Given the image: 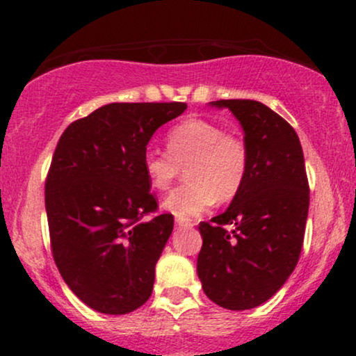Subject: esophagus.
<instances>
[{"instance_id": "34e87169", "label": "esophagus", "mask_w": 356, "mask_h": 356, "mask_svg": "<svg viewBox=\"0 0 356 356\" xmlns=\"http://www.w3.org/2000/svg\"><path fill=\"white\" fill-rule=\"evenodd\" d=\"M175 224H177L179 227H192V226H194V222H192L191 219H184V218L175 219Z\"/></svg>"}]
</instances>
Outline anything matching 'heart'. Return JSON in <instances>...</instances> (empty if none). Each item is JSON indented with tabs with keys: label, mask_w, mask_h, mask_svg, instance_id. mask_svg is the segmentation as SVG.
Instances as JSON below:
<instances>
[{
	"label": "heart",
	"mask_w": 356,
	"mask_h": 356,
	"mask_svg": "<svg viewBox=\"0 0 356 356\" xmlns=\"http://www.w3.org/2000/svg\"><path fill=\"white\" fill-rule=\"evenodd\" d=\"M165 149H147L142 167L150 186L167 191L186 170L187 181L167 195L164 207L177 218H194L218 202H229L249 172V150L243 137L224 132L214 122L187 118L170 127Z\"/></svg>",
	"instance_id": "obj_1"
}]
</instances>
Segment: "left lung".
I'll return each instance as SVG.
<instances>
[{"label":"left lung","instance_id":"8db88e82","mask_svg":"<svg viewBox=\"0 0 356 356\" xmlns=\"http://www.w3.org/2000/svg\"><path fill=\"white\" fill-rule=\"evenodd\" d=\"M244 130L249 172L226 212L202 220L197 276L211 301L251 309L286 283L300 259L309 207L303 149L291 125L256 100H218Z\"/></svg>","mask_w":356,"mask_h":356}]
</instances>
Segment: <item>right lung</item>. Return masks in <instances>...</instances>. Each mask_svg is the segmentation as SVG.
<instances>
[{
    "label": "right lung",
    "mask_w": 356,
    "mask_h": 356,
    "mask_svg": "<svg viewBox=\"0 0 356 356\" xmlns=\"http://www.w3.org/2000/svg\"><path fill=\"white\" fill-rule=\"evenodd\" d=\"M182 102L108 104L61 134L44 182L51 254L68 288L92 309L127 314L152 295L155 264L174 216L142 167L150 137Z\"/></svg>",
    "instance_id": "right-lung-1"
}]
</instances>
